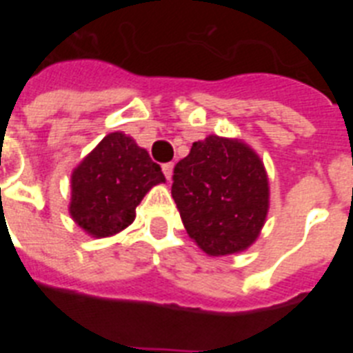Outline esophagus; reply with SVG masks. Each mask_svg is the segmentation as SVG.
Wrapping results in <instances>:
<instances>
[{
    "label": "esophagus",
    "mask_w": 353,
    "mask_h": 353,
    "mask_svg": "<svg viewBox=\"0 0 353 353\" xmlns=\"http://www.w3.org/2000/svg\"><path fill=\"white\" fill-rule=\"evenodd\" d=\"M173 162H168V164H162V173H164V176H166L168 180H171V176H173Z\"/></svg>",
    "instance_id": "1"
}]
</instances>
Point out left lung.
I'll use <instances>...</instances> for the list:
<instances>
[{
  "instance_id": "1",
  "label": "left lung",
  "mask_w": 353,
  "mask_h": 353,
  "mask_svg": "<svg viewBox=\"0 0 353 353\" xmlns=\"http://www.w3.org/2000/svg\"><path fill=\"white\" fill-rule=\"evenodd\" d=\"M187 233L208 256L248 249L269 212V179L256 152L208 136L174 166L171 185Z\"/></svg>"
}]
</instances>
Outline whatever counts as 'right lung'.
Segmentation results:
<instances>
[{
  "label": "right lung",
  "mask_w": 353,
  "mask_h": 353,
  "mask_svg": "<svg viewBox=\"0 0 353 353\" xmlns=\"http://www.w3.org/2000/svg\"><path fill=\"white\" fill-rule=\"evenodd\" d=\"M161 166L123 132H111L72 171V219L88 235H117L132 224L136 207L157 183Z\"/></svg>",
  "instance_id": "1"
}]
</instances>
